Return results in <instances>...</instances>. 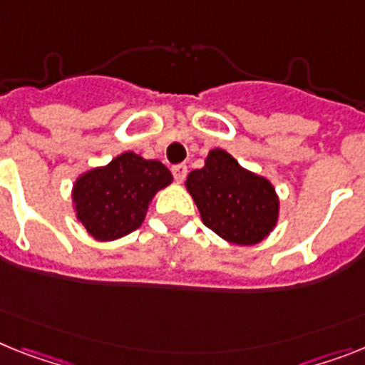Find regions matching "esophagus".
Wrapping results in <instances>:
<instances>
[{
	"mask_svg": "<svg viewBox=\"0 0 365 365\" xmlns=\"http://www.w3.org/2000/svg\"><path fill=\"white\" fill-rule=\"evenodd\" d=\"M173 174H174V180H176L178 183H182L183 180H185V176H187V167L183 163L180 165H174L173 167Z\"/></svg>",
	"mask_w": 365,
	"mask_h": 365,
	"instance_id": "1",
	"label": "esophagus"
}]
</instances>
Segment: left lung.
<instances>
[{"instance_id": "1", "label": "left lung", "mask_w": 365, "mask_h": 365, "mask_svg": "<svg viewBox=\"0 0 365 365\" xmlns=\"http://www.w3.org/2000/svg\"><path fill=\"white\" fill-rule=\"evenodd\" d=\"M185 189L202 222L228 243L258 245L277 228L280 198L274 185L241 167L226 150H210L204 167L189 173Z\"/></svg>"}]
</instances>
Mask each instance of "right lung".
<instances>
[{"label": "right lung", "instance_id": "right-lung-1", "mask_svg": "<svg viewBox=\"0 0 365 365\" xmlns=\"http://www.w3.org/2000/svg\"><path fill=\"white\" fill-rule=\"evenodd\" d=\"M170 183L173 174L161 161L124 152L76 178L73 213L93 240H120L143 225L152 198Z\"/></svg>", "mask_w": 365, "mask_h": 365}]
</instances>
